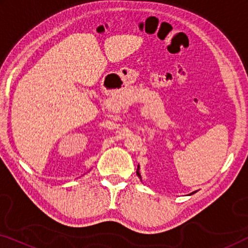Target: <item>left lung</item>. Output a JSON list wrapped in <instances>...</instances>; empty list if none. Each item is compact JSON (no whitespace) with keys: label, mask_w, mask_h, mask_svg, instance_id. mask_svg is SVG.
<instances>
[{"label":"left lung","mask_w":248,"mask_h":248,"mask_svg":"<svg viewBox=\"0 0 248 248\" xmlns=\"http://www.w3.org/2000/svg\"><path fill=\"white\" fill-rule=\"evenodd\" d=\"M139 170H140V166L138 165V169H137V175L139 176V177H140V179H142V178H141V174H140V171H139ZM194 193H195V192H193V193H191V194H194Z\"/></svg>","instance_id":"obj_1"}]
</instances>
